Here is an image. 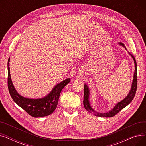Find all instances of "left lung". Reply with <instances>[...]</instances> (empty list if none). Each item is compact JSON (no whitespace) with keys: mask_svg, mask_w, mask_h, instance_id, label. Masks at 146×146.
I'll return each mask as SVG.
<instances>
[{"mask_svg":"<svg viewBox=\"0 0 146 146\" xmlns=\"http://www.w3.org/2000/svg\"><path fill=\"white\" fill-rule=\"evenodd\" d=\"M118 44H119L122 47H123L125 48L126 50L127 48L125 47V45L122 42H118ZM130 55L131 56L133 59L134 60V66H135V70L134 73V76H133V80L131 85V88L130 89L128 94L127 96L122 101L118 102L114 106L113 108L110 110V111H108L106 112H99L96 111H95L92 106H91V104L89 101V96H90V89L86 84L84 85V98H83V105L85 108L89 112L93 113L94 115L99 117H104V118H108V117H112L115 115L117 113H118L121 110H122L123 108H124L125 106H127L130 102H131L133 98H134V96L135 95L137 87V66L135 59L133 54L129 52Z\"/></svg>","mask_w":146,"mask_h":146,"instance_id":"obj_1","label":"left lung"}]
</instances>
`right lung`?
Listing matches in <instances>:
<instances>
[{"label": "right lung", "mask_w": 146, "mask_h": 146, "mask_svg": "<svg viewBox=\"0 0 146 146\" xmlns=\"http://www.w3.org/2000/svg\"><path fill=\"white\" fill-rule=\"evenodd\" d=\"M9 62L10 58H9L7 62V86L13 101L33 117L40 118L51 114L57 108L61 90L70 82V79L67 78L58 83L48 95L43 98H27L19 95L13 85L10 74Z\"/></svg>", "instance_id": "right-lung-1"}]
</instances>
